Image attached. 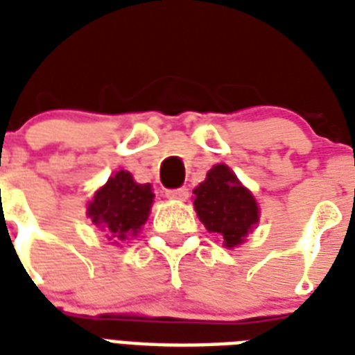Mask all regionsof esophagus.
<instances>
[{
  "label": "esophagus",
  "mask_w": 355,
  "mask_h": 355,
  "mask_svg": "<svg viewBox=\"0 0 355 355\" xmlns=\"http://www.w3.org/2000/svg\"><path fill=\"white\" fill-rule=\"evenodd\" d=\"M165 196H167L169 200L184 201V200H188V196H190V193H188V190H186V188H173V190H167V192H165Z\"/></svg>",
  "instance_id": "34e87169"
}]
</instances>
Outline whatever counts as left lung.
<instances>
[{"label":"left lung","instance_id":"1","mask_svg":"<svg viewBox=\"0 0 355 355\" xmlns=\"http://www.w3.org/2000/svg\"><path fill=\"white\" fill-rule=\"evenodd\" d=\"M196 211L209 232L220 234L226 247L243 243L247 232L259 223V207L226 165H215L196 190Z\"/></svg>","mask_w":355,"mask_h":355}]
</instances>
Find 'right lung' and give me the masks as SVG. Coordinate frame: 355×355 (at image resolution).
<instances>
[{
    "instance_id": "add662e5",
    "label": "right lung",
    "mask_w": 355,
    "mask_h": 355,
    "mask_svg": "<svg viewBox=\"0 0 355 355\" xmlns=\"http://www.w3.org/2000/svg\"><path fill=\"white\" fill-rule=\"evenodd\" d=\"M152 201V186L139 184L132 180L131 173L117 171L94 193L87 207V215L93 224L106 228L112 238L123 241L127 236H137L140 226L146 223Z\"/></svg>"
}]
</instances>
